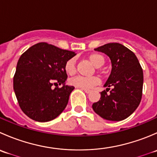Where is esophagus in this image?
Instances as JSON below:
<instances>
[{"label":"esophagus","instance_id":"esophagus-1","mask_svg":"<svg viewBox=\"0 0 157 157\" xmlns=\"http://www.w3.org/2000/svg\"><path fill=\"white\" fill-rule=\"evenodd\" d=\"M86 93H90L91 92V90H83Z\"/></svg>","mask_w":157,"mask_h":157}]
</instances>
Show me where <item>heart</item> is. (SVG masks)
<instances>
[{"mask_svg": "<svg viewBox=\"0 0 157 157\" xmlns=\"http://www.w3.org/2000/svg\"><path fill=\"white\" fill-rule=\"evenodd\" d=\"M88 59L96 67H101L105 63V59H104L103 56L97 53L90 54L88 56ZM75 60H74V58H71L68 61H66L65 64H64V71L67 74L72 75L75 73ZM100 82V78L96 77V76L90 77L78 76V77H74L71 80H70V84L77 88L88 90V89L93 87L96 85L99 84Z\"/></svg>", "mask_w": 157, "mask_h": 157, "instance_id": "heart-1", "label": "heart"}]
</instances>
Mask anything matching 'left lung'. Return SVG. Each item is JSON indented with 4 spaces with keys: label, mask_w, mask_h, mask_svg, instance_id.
Wrapping results in <instances>:
<instances>
[{
    "label": "left lung",
    "mask_w": 157,
    "mask_h": 157,
    "mask_svg": "<svg viewBox=\"0 0 157 157\" xmlns=\"http://www.w3.org/2000/svg\"><path fill=\"white\" fill-rule=\"evenodd\" d=\"M95 51L108 55L112 67L104 84L106 90L101 92L100 99L93 104V109L105 120L125 119L136 110L141 100L144 83L141 66L134 52L121 44H105ZM109 87L113 89L108 94Z\"/></svg>",
    "instance_id": "left-lung-1"
}]
</instances>
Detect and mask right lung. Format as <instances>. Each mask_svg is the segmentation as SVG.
Masks as SVG:
<instances>
[{
	"instance_id": "right-lung-1",
	"label": "right lung",
	"mask_w": 157,
	"mask_h": 157,
	"mask_svg": "<svg viewBox=\"0 0 157 157\" xmlns=\"http://www.w3.org/2000/svg\"><path fill=\"white\" fill-rule=\"evenodd\" d=\"M75 55L74 52L39 42L20 56L13 77V90L20 109L29 118L45 122L64 110L74 89L65 85L67 75L64 64ZM55 83L63 86L54 89L52 86Z\"/></svg>"
}]
</instances>
